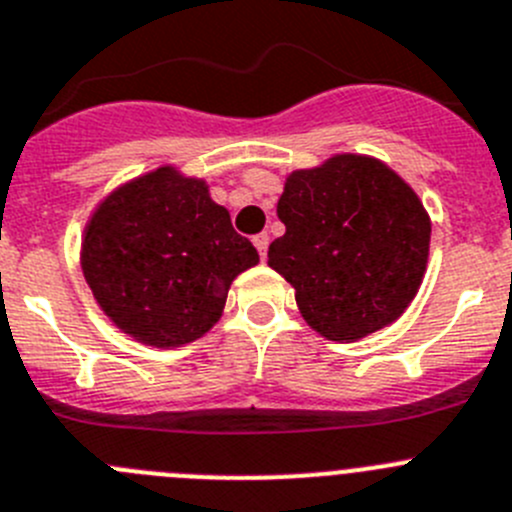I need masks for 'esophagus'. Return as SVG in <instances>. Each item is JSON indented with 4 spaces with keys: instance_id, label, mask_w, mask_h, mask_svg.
Here are the masks:
<instances>
[{
    "instance_id": "1",
    "label": "esophagus",
    "mask_w": 512,
    "mask_h": 512,
    "mask_svg": "<svg viewBox=\"0 0 512 512\" xmlns=\"http://www.w3.org/2000/svg\"><path fill=\"white\" fill-rule=\"evenodd\" d=\"M252 242H255L257 252H260V257H262V260H265V255H267V245H270V237H267V232L255 234V237H252Z\"/></svg>"
}]
</instances>
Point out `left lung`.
Instances as JSON below:
<instances>
[{
    "instance_id": "1",
    "label": "left lung",
    "mask_w": 512,
    "mask_h": 512,
    "mask_svg": "<svg viewBox=\"0 0 512 512\" xmlns=\"http://www.w3.org/2000/svg\"><path fill=\"white\" fill-rule=\"evenodd\" d=\"M285 234L267 265L295 288L321 336L358 341L399 318L422 285L429 224L407 181L369 156L293 171L278 202Z\"/></svg>"
}]
</instances>
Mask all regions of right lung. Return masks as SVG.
Masks as SVG:
<instances>
[{"instance_id":"right-lung-1","label":"right lung","mask_w":512,"mask_h":512,"mask_svg":"<svg viewBox=\"0 0 512 512\" xmlns=\"http://www.w3.org/2000/svg\"><path fill=\"white\" fill-rule=\"evenodd\" d=\"M260 255L202 179L164 166L105 199L85 227L83 275L105 315L148 346L197 341Z\"/></svg>"}]
</instances>
